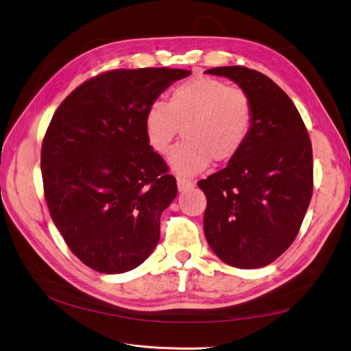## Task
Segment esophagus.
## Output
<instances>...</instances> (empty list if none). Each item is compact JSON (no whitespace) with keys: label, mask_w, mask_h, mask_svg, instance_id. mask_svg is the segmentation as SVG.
I'll use <instances>...</instances> for the list:
<instances>
[{"label":"esophagus","mask_w":351,"mask_h":351,"mask_svg":"<svg viewBox=\"0 0 351 351\" xmlns=\"http://www.w3.org/2000/svg\"><path fill=\"white\" fill-rule=\"evenodd\" d=\"M176 184H178L179 192H184V191H186V189H191V188L195 185L192 180H188V179H185V178H178V179H176Z\"/></svg>","instance_id":"34e87169"}]
</instances>
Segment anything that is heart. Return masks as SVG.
<instances>
[{"label": "heart", "instance_id": "obj_1", "mask_svg": "<svg viewBox=\"0 0 351 351\" xmlns=\"http://www.w3.org/2000/svg\"><path fill=\"white\" fill-rule=\"evenodd\" d=\"M252 117L245 91L218 79L193 77L172 90L169 103L149 104L145 132L152 149L166 156L182 129L184 142L173 150L171 166L182 176H192L210 160H232L248 139Z\"/></svg>", "mask_w": 351, "mask_h": 351}]
</instances>
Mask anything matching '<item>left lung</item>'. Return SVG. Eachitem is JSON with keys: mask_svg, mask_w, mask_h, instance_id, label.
Listing matches in <instances>:
<instances>
[{"mask_svg": "<svg viewBox=\"0 0 351 351\" xmlns=\"http://www.w3.org/2000/svg\"><path fill=\"white\" fill-rule=\"evenodd\" d=\"M205 73L235 82L251 99L252 128L225 169L197 182L206 195L204 231L212 251L237 268H261L295 239L313 195V149L285 91L242 66Z\"/></svg>", "mask_w": 351, "mask_h": 351, "instance_id": "left-lung-1", "label": "left lung"}]
</instances>
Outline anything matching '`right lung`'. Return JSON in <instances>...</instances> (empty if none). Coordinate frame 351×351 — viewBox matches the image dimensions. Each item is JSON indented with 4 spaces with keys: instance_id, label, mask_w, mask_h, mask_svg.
Returning <instances> with one entry per match:
<instances>
[{
    "instance_id": "1",
    "label": "right lung",
    "mask_w": 351,
    "mask_h": 351,
    "mask_svg": "<svg viewBox=\"0 0 351 351\" xmlns=\"http://www.w3.org/2000/svg\"><path fill=\"white\" fill-rule=\"evenodd\" d=\"M182 69L103 73L56 110L41 146L44 196L57 230L79 260L101 274L139 267L160 237L176 179L152 149L145 114Z\"/></svg>"
}]
</instances>
